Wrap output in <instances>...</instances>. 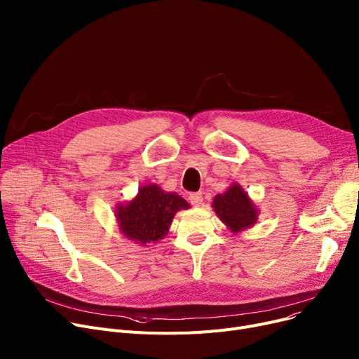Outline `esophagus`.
Masks as SVG:
<instances>
[{
  "label": "esophagus",
  "mask_w": 359,
  "mask_h": 359,
  "mask_svg": "<svg viewBox=\"0 0 359 359\" xmlns=\"http://www.w3.org/2000/svg\"><path fill=\"white\" fill-rule=\"evenodd\" d=\"M189 202L195 206H201L202 202H203V198H202V194L201 192H194V194H189Z\"/></svg>",
  "instance_id": "esophagus-1"
}]
</instances>
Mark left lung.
Instances as JSON below:
<instances>
[{
    "instance_id": "8db88e82",
    "label": "left lung",
    "mask_w": 359,
    "mask_h": 359,
    "mask_svg": "<svg viewBox=\"0 0 359 359\" xmlns=\"http://www.w3.org/2000/svg\"><path fill=\"white\" fill-rule=\"evenodd\" d=\"M212 208L231 233H240L253 227L259 215L256 205L248 192H244L237 183L214 198Z\"/></svg>"
}]
</instances>
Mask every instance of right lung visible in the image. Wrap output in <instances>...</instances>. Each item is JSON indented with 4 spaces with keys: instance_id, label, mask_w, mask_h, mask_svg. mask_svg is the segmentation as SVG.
I'll use <instances>...</instances> for the list:
<instances>
[{
    "instance_id": "add662e5",
    "label": "right lung",
    "mask_w": 359,
    "mask_h": 359,
    "mask_svg": "<svg viewBox=\"0 0 359 359\" xmlns=\"http://www.w3.org/2000/svg\"><path fill=\"white\" fill-rule=\"evenodd\" d=\"M191 208L175 192H164L156 183L144 184L138 195L116 206V219L122 234L138 244L156 243L168 233L170 224L180 210Z\"/></svg>"
}]
</instances>
